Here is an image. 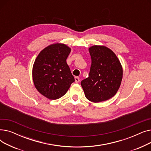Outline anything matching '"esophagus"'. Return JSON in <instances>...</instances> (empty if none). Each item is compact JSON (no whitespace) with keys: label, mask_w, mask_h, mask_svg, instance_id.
<instances>
[{"label":"esophagus","mask_w":151,"mask_h":151,"mask_svg":"<svg viewBox=\"0 0 151 151\" xmlns=\"http://www.w3.org/2000/svg\"><path fill=\"white\" fill-rule=\"evenodd\" d=\"M75 83H78L79 81H80V78H79V77H78V76H75Z\"/></svg>","instance_id":"34e87169"}]
</instances>
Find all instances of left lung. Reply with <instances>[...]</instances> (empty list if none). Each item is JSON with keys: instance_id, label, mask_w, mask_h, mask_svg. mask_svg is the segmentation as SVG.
Segmentation results:
<instances>
[{"instance_id": "1", "label": "left lung", "mask_w": 151, "mask_h": 151, "mask_svg": "<svg viewBox=\"0 0 151 151\" xmlns=\"http://www.w3.org/2000/svg\"><path fill=\"white\" fill-rule=\"evenodd\" d=\"M89 51L92 60L89 77L81 82L85 96L94 103L108 100L120 88L122 65L115 53L105 46H92Z\"/></svg>"}]
</instances>
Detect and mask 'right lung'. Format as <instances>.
I'll return each instance as SVG.
<instances>
[{"instance_id": "right-lung-1", "label": "right lung", "mask_w": 151, "mask_h": 151, "mask_svg": "<svg viewBox=\"0 0 151 151\" xmlns=\"http://www.w3.org/2000/svg\"><path fill=\"white\" fill-rule=\"evenodd\" d=\"M71 48L63 43L46 46L38 54L32 68V79L37 90L50 100L62 97L75 78L66 60Z\"/></svg>"}]
</instances>
